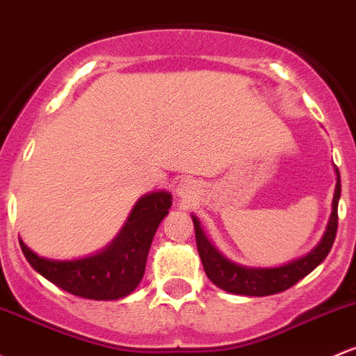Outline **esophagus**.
Instances as JSON below:
<instances>
[{"mask_svg": "<svg viewBox=\"0 0 356 356\" xmlns=\"http://www.w3.org/2000/svg\"><path fill=\"white\" fill-rule=\"evenodd\" d=\"M177 197H181L182 201H193L197 194V186L193 181H182L181 184L175 189Z\"/></svg>", "mask_w": 356, "mask_h": 356, "instance_id": "34e87169", "label": "esophagus"}]
</instances>
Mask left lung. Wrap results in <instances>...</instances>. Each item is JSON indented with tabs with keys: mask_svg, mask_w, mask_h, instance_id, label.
I'll return each instance as SVG.
<instances>
[{
	"mask_svg": "<svg viewBox=\"0 0 356 356\" xmlns=\"http://www.w3.org/2000/svg\"><path fill=\"white\" fill-rule=\"evenodd\" d=\"M337 187H334L333 196V211H331L330 221H327L326 232L312 252L306 257L291 261V264L280 265V267L260 268V267H247V265L235 264L228 260L225 255L214 247L209 238L204 235L201 228V222L193 214L194 232H196V245L199 257H201L202 267H204L206 275L214 286L222 291L232 292V294L240 296H255V298H264V296L277 294V292L287 291L294 284L307 273L314 270L321 261L326 259L331 247L334 243L338 229V201L341 196V181H339V172L337 169Z\"/></svg>",
	"mask_w": 356,
	"mask_h": 356,
	"instance_id": "obj_1",
	"label": "left lung"
}]
</instances>
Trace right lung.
Listing matches in <instances>:
<instances>
[{"label": "right lung", "instance_id": "right-lung-1", "mask_svg": "<svg viewBox=\"0 0 356 356\" xmlns=\"http://www.w3.org/2000/svg\"><path fill=\"white\" fill-rule=\"evenodd\" d=\"M170 206L172 194L167 191L145 194L136 201L118 236L84 259L50 260L37 255L22 240L19 247L35 270L62 291L84 299H121L138 287L152 240Z\"/></svg>", "mask_w": 356, "mask_h": 356}]
</instances>
